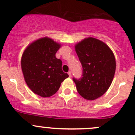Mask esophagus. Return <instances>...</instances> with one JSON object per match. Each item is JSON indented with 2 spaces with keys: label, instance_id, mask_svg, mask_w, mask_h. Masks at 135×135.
Instances as JSON below:
<instances>
[{
  "label": "esophagus",
  "instance_id": "1",
  "mask_svg": "<svg viewBox=\"0 0 135 135\" xmlns=\"http://www.w3.org/2000/svg\"><path fill=\"white\" fill-rule=\"evenodd\" d=\"M68 75H69V77H71V71H69L68 72Z\"/></svg>",
  "mask_w": 135,
  "mask_h": 135
}]
</instances>
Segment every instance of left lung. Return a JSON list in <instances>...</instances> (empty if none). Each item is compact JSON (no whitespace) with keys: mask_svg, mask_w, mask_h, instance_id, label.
Returning a JSON list of instances; mask_svg holds the SVG:
<instances>
[{"mask_svg":"<svg viewBox=\"0 0 135 135\" xmlns=\"http://www.w3.org/2000/svg\"><path fill=\"white\" fill-rule=\"evenodd\" d=\"M83 68L82 77L73 80L83 98L94 100L103 95L110 86L116 70L114 55L105 43L93 37L76 45Z\"/></svg>","mask_w":135,"mask_h":135,"instance_id":"1","label":"left lung"}]
</instances>
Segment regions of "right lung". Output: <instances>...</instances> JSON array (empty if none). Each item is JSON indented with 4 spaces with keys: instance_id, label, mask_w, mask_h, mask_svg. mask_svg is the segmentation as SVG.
Instances as JSON below:
<instances>
[{
    "instance_id": "obj_1",
    "label": "right lung",
    "mask_w": 135,
    "mask_h": 135,
    "mask_svg": "<svg viewBox=\"0 0 135 135\" xmlns=\"http://www.w3.org/2000/svg\"><path fill=\"white\" fill-rule=\"evenodd\" d=\"M60 45L44 37L30 44L23 52L21 68L28 86L37 95L48 98L59 89L69 77L62 69V62L56 58Z\"/></svg>"
}]
</instances>
